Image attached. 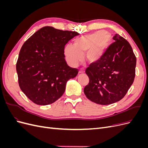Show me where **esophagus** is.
<instances>
[{
    "instance_id": "esophagus-1",
    "label": "esophagus",
    "mask_w": 148,
    "mask_h": 148,
    "mask_svg": "<svg viewBox=\"0 0 148 148\" xmlns=\"http://www.w3.org/2000/svg\"><path fill=\"white\" fill-rule=\"evenodd\" d=\"M84 73V71H83V70H79V74Z\"/></svg>"
}]
</instances>
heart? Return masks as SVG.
I'll return each instance as SVG.
<instances>
[{"label":"heart","instance_id":"heart-1","mask_svg":"<svg viewBox=\"0 0 148 148\" xmlns=\"http://www.w3.org/2000/svg\"><path fill=\"white\" fill-rule=\"evenodd\" d=\"M111 41L110 34L103 30L78 37L74 41V45L68 44L65 47L66 61L71 66H77L86 53V59L89 63L97 64L102 59Z\"/></svg>","mask_w":148,"mask_h":148}]
</instances>
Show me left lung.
<instances>
[{
    "label": "left lung",
    "mask_w": 148,
    "mask_h": 148,
    "mask_svg": "<svg viewBox=\"0 0 148 148\" xmlns=\"http://www.w3.org/2000/svg\"><path fill=\"white\" fill-rule=\"evenodd\" d=\"M115 41L107 49L101 60L86 70L89 82L84 88L88 99L101 105L121 100L135 77L136 59L130 44L116 34Z\"/></svg>",
    "instance_id": "8db88e82"
}]
</instances>
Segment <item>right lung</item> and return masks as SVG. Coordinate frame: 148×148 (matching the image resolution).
Listing matches in <instances>:
<instances>
[{"label":"right lung","instance_id":"1","mask_svg":"<svg viewBox=\"0 0 148 148\" xmlns=\"http://www.w3.org/2000/svg\"><path fill=\"white\" fill-rule=\"evenodd\" d=\"M79 33L45 26L22 46L16 69L21 90L38 105L46 106L63 95L66 82L77 75L65 60L64 47Z\"/></svg>","mask_w":148,"mask_h":148}]
</instances>
